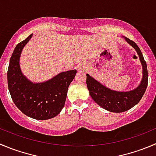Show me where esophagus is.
<instances>
[{"label": "esophagus", "mask_w": 156, "mask_h": 156, "mask_svg": "<svg viewBox=\"0 0 156 156\" xmlns=\"http://www.w3.org/2000/svg\"><path fill=\"white\" fill-rule=\"evenodd\" d=\"M78 71H81V67H80V66H78Z\"/></svg>", "instance_id": "esophagus-1"}]
</instances>
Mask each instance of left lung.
I'll list each match as a JSON object with an SVG mask.
<instances>
[{"label": "left lung", "mask_w": 156, "mask_h": 156, "mask_svg": "<svg viewBox=\"0 0 156 156\" xmlns=\"http://www.w3.org/2000/svg\"><path fill=\"white\" fill-rule=\"evenodd\" d=\"M124 39L136 51L143 66V78L136 88L129 91H116L103 85L88 74L86 75L87 87L92 99L102 108L113 113H121L133 107L143 98L148 85L147 66L141 50L133 41L126 37Z\"/></svg>", "instance_id": "obj_1"}]
</instances>
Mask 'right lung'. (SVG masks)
<instances>
[{"instance_id": "right-lung-1", "label": "right lung", "mask_w": 156, "mask_h": 156, "mask_svg": "<svg viewBox=\"0 0 156 156\" xmlns=\"http://www.w3.org/2000/svg\"><path fill=\"white\" fill-rule=\"evenodd\" d=\"M32 36L18 43L10 57L7 70L8 89L13 103L22 113L36 120H49L62 110L68 88L77 71L61 72L42 83H33L27 79L20 70V57Z\"/></svg>"}]
</instances>
